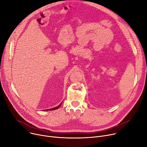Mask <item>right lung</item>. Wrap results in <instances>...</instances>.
I'll return each mask as SVG.
<instances>
[{
  "label": "right lung",
  "mask_w": 147,
  "mask_h": 147,
  "mask_svg": "<svg viewBox=\"0 0 147 147\" xmlns=\"http://www.w3.org/2000/svg\"><path fill=\"white\" fill-rule=\"evenodd\" d=\"M62 104V103H61ZM61 104H60L59 106H57V107H55V108H53V109H49V110H48V111H50V110H56V109H59L60 107V105H61ZM46 111V110H45Z\"/></svg>",
  "instance_id": "1"
}]
</instances>
